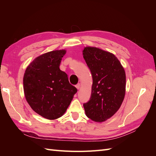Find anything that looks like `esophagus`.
Returning <instances> with one entry per match:
<instances>
[{
  "mask_svg": "<svg viewBox=\"0 0 156 156\" xmlns=\"http://www.w3.org/2000/svg\"><path fill=\"white\" fill-rule=\"evenodd\" d=\"M80 87H81V84H80L79 83V84H77V85H76V88H77L78 90H79V89L80 88Z\"/></svg>",
  "mask_w": 156,
  "mask_h": 156,
  "instance_id": "34e87169",
  "label": "esophagus"
}]
</instances>
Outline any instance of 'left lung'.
Here are the masks:
<instances>
[{
    "instance_id": "8db88e82",
    "label": "left lung",
    "mask_w": 156,
    "mask_h": 156,
    "mask_svg": "<svg viewBox=\"0 0 156 156\" xmlns=\"http://www.w3.org/2000/svg\"><path fill=\"white\" fill-rule=\"evenodd\" d=\"M83 58L92 76L91 98L83 105L88 118L105 122L119 111L126 94L124 67L116 56L96 47H86Z\"/></svg>"
}]
</instances>
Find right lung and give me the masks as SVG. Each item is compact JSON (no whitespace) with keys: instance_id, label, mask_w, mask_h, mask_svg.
Listing matches in <instances>:
<instances>
[{"instance_id":"obj_1","label":"right lung","mask_w":156,"mask_h":156,"mask_svg":"<svg viewBox=\"0 0 156 156\" xmlns=\"http://www.w3.org/2000/svg\"><path fill=\"white\" fill-rule=\"evenodd\" d=\"M66 49L55 50L37 56L28 66L23 76L26 100L37 114L55 120L66 111L77 92L60 69Z\"/></svg>"}]
</instances>
